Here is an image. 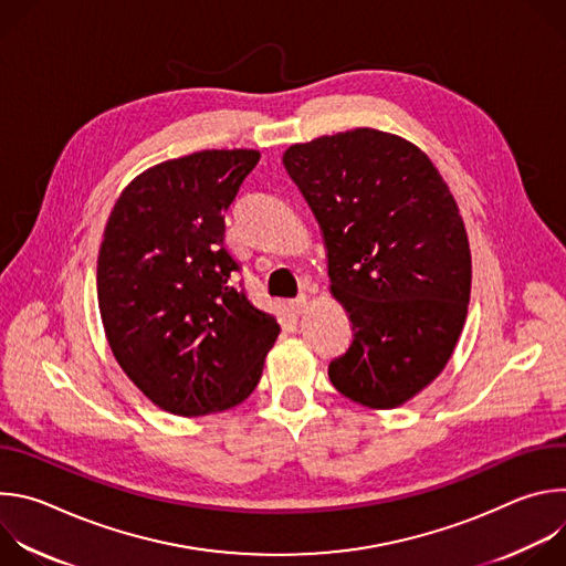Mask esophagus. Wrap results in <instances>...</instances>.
I'll use <instances>...</instances> for the list:
<instances>
[{"mask_svg": "<svg viewBox=\"0 0 566 566\" xmlns=\"http://www.w3.org/2000/svg\"><path fill=\"white\" fill-rule=\"evenodd\" d=\"M304 306H306V295H300V297H295V300L289 302V308H291V313H295V315H300V313L304 311Z\"/></svg>", "mask_w": 566, "mask_h": 566, "instance_id": "34e87169", "label": "esophagus"}]
</instances>
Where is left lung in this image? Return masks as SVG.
<instances>
[{
  "instance_id": "8db88e82",
  "label": "left lung",
  "mask_w": 566,
  "mask_h": 566,
  "mask_svg": "<svg viewBox=\"0 0 566 566\" xmlns=\"http://www.w3.org/2000/svg\"><path fill=\"white\" fill-rule=\"evenodd\" d=\"M282 164L352 319L329 378L349 400L394 410L443 371L463 329L472 262L459 206L421 147L371 127L295 143Z\"/></svg>"
}]
</instances>
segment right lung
<instances>
[{
	"label": "right lung",
	"mask_w": 566,
	"mask_h": 566,
	"mask_svg": "<svg viewBox=\"0 0 566 566\" xmlns=\"http://www.w3.org/2000/svg\"><path fill=\"white\" fill-rule=\"evenodd\" d=\"M258 160V149H203L151 166L120 192L103 232L107 343L127 378L177 417L247 400L280 334L223 249V212Z\"/></svg>",
	"instance_id": "obj_1"
}]
</instances>
